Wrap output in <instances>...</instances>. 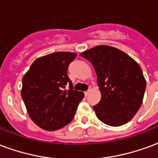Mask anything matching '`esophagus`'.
<instances>
[{"label":"esophagus","mask_w":158,"mask_h":158,"mask_svg":"<svg viewBox=\"0 0 158 158\" xmlns=\"http://www.w3.org/2000/svg\"><path fill=\"white\" fill-rule=\"evenodd\" d=\"M89 92H90V89H89L88 90H86L85 92V96H88V95L89 94Z\"/></svg>","instance_id":"obj_1"}]
</instances>
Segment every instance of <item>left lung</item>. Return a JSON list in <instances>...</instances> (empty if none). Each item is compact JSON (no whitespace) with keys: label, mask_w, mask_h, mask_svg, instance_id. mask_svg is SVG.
Wrapping results in <instances>:
<instances>
[{"label":"left lung","mask_w":158,"mask_h":158,"mask_svg":"<svg viewBox=\"0 0 158 158\" xmlns=\"http://www.w3.org/2000/svg\"><path fill=\"white\" fill-rule=\"evenodd\" d=\"M80 55L91 62L97 76L102 98L93 106L96 117L110 126L127 123L139 111L146 90L139 64L109 45H98Z\"/></svg>","instance_id":"obj_1"}]
</instances>
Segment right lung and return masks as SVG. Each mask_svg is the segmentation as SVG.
<instances>
[{
  "label": "right lung",
  "mask_w": 158,
  "mask_h": 158,
  "mask_svg": "<svg viewBox=\"0 0 158 158\" xmlns=\"http://www.w3.org/2000/svg\"><path fill=\"white\" fill-rule=\"evenodd\" d=\"M76 56L60 52L39 57L23 78L21 96L27 112L45 130H57L69 123L84 98V93L73 89L68 76L69 64Z\"/></svg>",
  "instance_id": "obj_1"
}]
</instances>
